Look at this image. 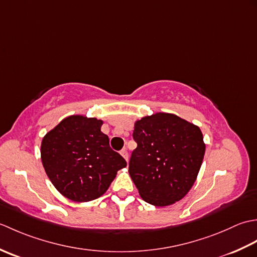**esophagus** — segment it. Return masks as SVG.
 I'll list each match as a JSON object with an SVG mask.
<instances>
[{"label": "esophagus", "instance_id": "34e87169", "mask_svg": "<svg viewBox=\"0 0 257 257\" xmlns=\"http://www.w3.org/2000/svg\"><path fill=\"white\" fill-rule=\"evenodd\" d=\"M120 155H121L124 159H125V161H128V151L125 150V149H122L121 151H120Z\"/></svg>", "mask_w": 257, "mask_h": 257}]
</instances>
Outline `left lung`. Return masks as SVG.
<instances>
[{"mask_svg": "<svg viewBox=\"0 0 257 257\" xmlns=\"http://www.w3.org/2000/svg\"><path fill=\"white\" fill-rule=\"evenodd\" d=\"M133 137L137 148L128 171L141 198L155 206L183 199L205 154L201 129L177 114L156 112L135 122Z\"/></svg>", "mask_w": 257, "mask_h": 257, "instance_id": "1", "label": "left lung"}]
</instances>
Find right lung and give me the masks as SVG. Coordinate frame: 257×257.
Here are the masks:
<instances>
[{
    "instance_id": "right-lung-1",
    "label": "right lung",
    "mask_w": 257,
    "mask_h": 257,
    "mask_svg": "<svg viewBox=\"0 0 257 257\" xmlns=\"http://www.w3.org/2000/svg\"><path fill=\"white\" fill-rule=\"evenodd\" d=\"M100 119L72 114L42 140L41 159L47 177L59 193L74 202L98 199L117 172L127 166L101 133Z\"/></svg>"
}]
</instances>
